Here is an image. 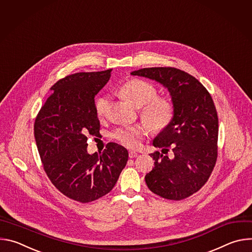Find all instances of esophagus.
Here are the masks:
<instances>
[{"mask_svg": "<svg viewBox=\"0 0 252 252\" xmlns=\"http://www.w3.org/2000/svg\"><path fill=\"white\" fill-rule=\"evenodd\" d=\"M137 153H135V152H133V151H129L128 152V157H129V158H136L137 157Z\"/></svg>", "mask_w": 252, "mask_h": 252, "instance_id": "1", "label": "esophagus"}]
</instances>
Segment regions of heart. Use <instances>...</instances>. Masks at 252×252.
Instances as JSON below:
<instances>
[{
  "label": "heart",
  "mask_w": 252,
  "mask_h": 252,
  "mask_svg": "<svg viewBox=\"0 0 252 252\" xmlns=\"http://www.w3.org/2000/svg\"><path fill=\"white\" fill-rule=\"evenodd\" d=\"M119 93L134 106L140 107V117L147 126L156 132L165 130L175 115L173 101L167 96L157 95V89L152 84L138 79H131L119 88ZM110 99L101 94L94 99V111L98 119L105 117ZM148 134V128L142 126H122L115 129L111 136L123 146L135 149Z\"/></svg>",
  "instance_id": "obj_1"
}]
</instances>
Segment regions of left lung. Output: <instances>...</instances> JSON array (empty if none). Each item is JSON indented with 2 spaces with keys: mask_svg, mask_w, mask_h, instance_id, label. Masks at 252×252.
I'll return each mask as SVG.
<instances>
[{
  "mask_svg": "<svg viewBox=\"0 0 252 252\" xmlns=\"http://www.w3.org/2000/svg\"><path fill=\"white\" fill-rule=\"evenodd\" d=\"M131 75L160 83L175 106L172 123L153 142L162 153L170 147L173 158L151 155L155 167L146 175L147 186L163 198L185 199L205 185L218 159L219 118L212 97L198 80L175 67H145Z\"/></svg>",
  "mask_w": 252,
  "mask_h": 252,
  "instance_id": "left-lung-1",
  "label": "left lung"
}]
</instances>
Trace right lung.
Listing matches in <instances>:
<instances>
[{"instance_id": "1", "label": "right lung", "mask_w": 252, "mask_h": 252, "mask_svg": "<svg viewBox=\"0 0 252 252\" xmlns=\"http://www.w3.org/2000/svg\"><path fill=\"white\" fill-rule=\"evenodd\" d=\"M111 71L77 73L58 81L33 125L50 181L63 195L82 203L109 193L128 158L127 151L116 142L107 143L101 154L87 151V135L99 133L94 96L109 82Z\"/></svg>"}]
</instances>
